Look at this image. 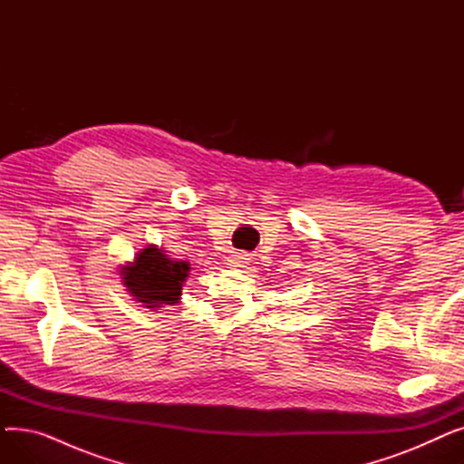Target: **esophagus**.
Masks as SVG:
<instances>
[{"label": "esophagus", "mask_w": 464, "mask_h": 464, "mask_svg": "<svg viewBox=\"0 0 464 464\" xmlns=\"http://www.w3.org/2000/svg\"><path fill=\"white\" fill-rule=\"evenodd\" d=\"M250 263V257L246 256V254H237V256H233L231 259H229V266H246Z\"/></svg>", "instance_id": "obj_1"}]
</instances>
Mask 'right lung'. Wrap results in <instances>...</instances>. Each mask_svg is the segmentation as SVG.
<instances>
[{
  "label": "right lung",
  "instance_id": "obj_1",
  "mask_svg": "<svg viewBox=\"0 0 464 464\" xmlns=\"http://www.w3.org/2000/svg\"><path fill=\"white\" fill-rule=\"evenodd\" d=\"M121 282L131 297L146 308L177 304L182 295V284L189 275V263L170 259L156 245L142 248L135 259L120 269Z\"/></svg>",
  "mask_w": 464,
  "mask_h": 464
}]
</instances>
